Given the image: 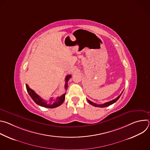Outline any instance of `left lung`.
I'll use <instances>...</instances> for the list:
<instances>
[{"label": "left lung", "instance_id": "8db88e82", "mask_svg": "<svg viewBox=\"0 0 150 150\" xmlns=\"http://www.w3.org/2000/svg\"><path fill=\"white\" fill-rule=\"evenodd\" d=\"M123 91L122 92V93H121L116 98H115V99H114V100H112V101H109V102H107V103H104V104H96V103H94L92 102L91 101L89 100L88 99H87V101H88V102L90 104H91V105H93V106L98 107V108H105V107L109 106V105H110L111 104L115 103L116 101H117V100L120 98V96L122 95Z\"/></svg>", "mask_w": 150, "mask_h": 150}]
</instances>
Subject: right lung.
I'll use <instances>...</instances> for the list:
<instances>
[{
  "instance_id": "right-lung-1",
  "label": "right lung",
  "mask_w": 150,
  "mask_h": 150,
  "mask_svg": "<svg viewBox=\"0 0 150 150\" xmlns=\"http://www.w3.org/2000/svg\"><path fill=\"white\" fill-rule=\"evenodd\" d=\"M72 75H68L66 76L65 78V88L66 90H67L68 88V81L71 79ZM26 88L27 90L28 93L29 94V95L30 96V97H31V98L33 100V101L38 105L42 106V107H45V108H50V109H53V108H57V107L60 105L65 100V94L66 93L63 94V95H62L60 97H58L56 99V101H54L53 103H51L50 104H47V101H46L45 100L42 99L41 97H40L38 94H37L35 91L34 90H33L32 89H31L28 85L27 84H26ZM50 101L53 100L52 98H51L50 99Z\"/></svg>"
}]
</instances>
